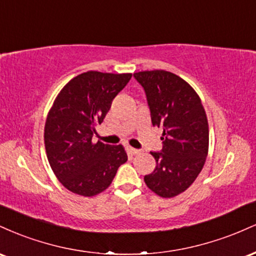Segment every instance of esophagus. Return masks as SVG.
<instances>
[{
  "mask_svg": "<svg viewBox=\"0 0 256 256\" xmlns=\"http://www.w3.org/2000/svg\"><path fill=\"white\" fill-rule=\"evenodd\" d=\"M128 152L130 155H136V154H138V152H140V150H138V149H136V148H132V146H128Z\"/></svg>",
  "mask_w": 256,
  "mask_h": 256,
  "instance_id": "esophagus-1",
  "label": "esophagus"
}]
</instances>
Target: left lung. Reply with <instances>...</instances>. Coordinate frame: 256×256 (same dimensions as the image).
<instances>
[{
    "label": "left lung",
    "mask_w": 256,
    "mask_h": 256,
    "mask_svg": "<svg viewBox=\"0 0 256 256\" xmlns=\"http://www.w3.org/2000/svg\"><path fill=\"white\" fill-rule=\"evenodd\" d=\"M144 89L152 126L164 130L162 149L150 152L156 167L144 176L161 198L185 192L201 172L208 154V122L198 95L184 79L164 70L134 73Z\"/></svg>",
    "instance_id": "obj_1"
}]
</instances>
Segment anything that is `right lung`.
I'll use <instances>...</instances> for the list:
<instances>
[{"instance_id": "add662e5", "label": "right lung", "mask_w": 256, "mask_h": 256, "mask_svg": "<svg viewBox=\"0 0 256 256\" xmlns=\"http://www.w3.org/2000/svg\"><path fill=\"white\" fill-rule=\"evenodd\" d=\"M131 73H82L60 91L49 110L44 144L52 172L70 192L95 196L110 186L119 166L128 161L122 146L92 143L114 98Z\"/></svg>"}]
</instances>
